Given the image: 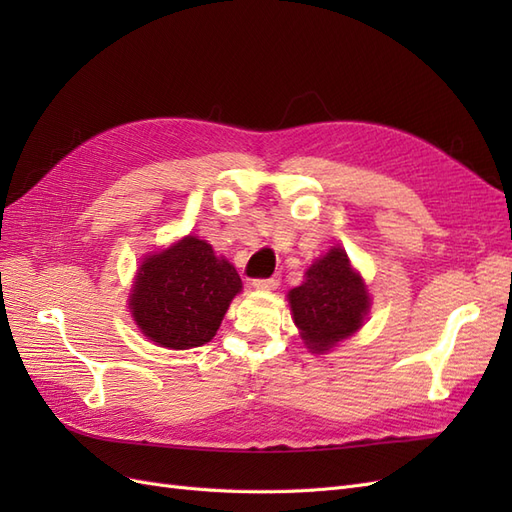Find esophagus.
Segmentation results:
<instances>
[{"label":"esophagus","instance_id":"obj_1","mask_svg":"<svg viewBox=\"0 0 512 512\" xmlns=\"http://www.w3.org/2000/svg\"><path fill=\"white\" fill-rule=\"evenodd\" d=\"M252 286L256 290H275L280 286V277H267V280H254Z\"/></svg>","mask_w":512,"mask_h":512}]
</instances>
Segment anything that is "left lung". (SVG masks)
Segmentation results:
<instances>
[{
  "label": "left lung",
  "instance_id": "left-lung-1",
  "mask_svg": "<svg viewBox=\"0 0 512 512\" xmlns=\"http://www.w3.org/2000/svg\"><path fill=\"white\" fill-rule=\"evenodd\" d=\"M288 303L305 346L322 354L363 327L371 299L348 254L335 245L305 271V282L288 292Z\"/></svg>",
  "mask_w": 512,
  "mask_h": 512
}]
</instances>
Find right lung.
<instances>
[{"label": "right lung", "instance_id": "1", "mask_svg": "<svg viewBox=\"0 0 512 512\" xmlns=\"http://www.w3.org/2000/svg\"><path fill=\"white\" fill-rule=\"evenodd\" d=\"M243 284L237 269L198 237L145 256L134 277L130 312L156 346L188 350L211 342Z\"/></svg>", "mask_w": 512, "mask_h": 512}]
</instances>
